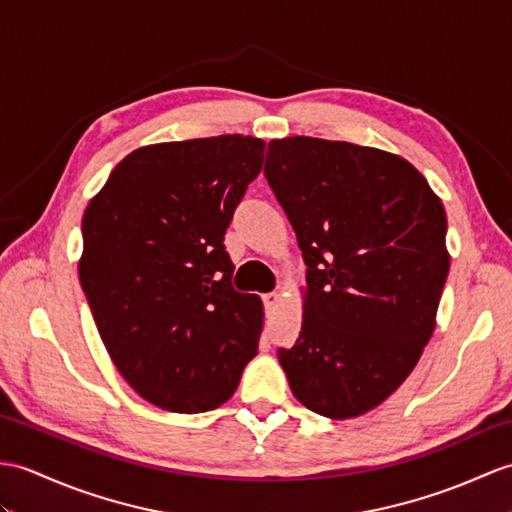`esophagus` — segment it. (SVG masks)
Here are the masks:
<instances>
[{
  "mask_svg": "<svg viewBox=\"0 0 512 512\" xmlns=\"http://www.w3.org/2000/svg\"><path fill=\"white\" fill-rule=\"evenodd\" d=\"M279 301H281V294H279V292H268V294H264L266 310H272V307H277Z\"/></svg>",
  "mask_w": 512,
  "mask_h": 512,
  "instance_id": "34e87169",
  "label": "esophagus"
}]
</instances>
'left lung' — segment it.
<instances>
[{
	"instance_id": "8db88e82",
	"label": "left lung",
	"mask_w": 512,
	"mask_h": 512,
	"mask_svg": "<svg viewBox=\"0 0 512 512\" xmlns=\"http://www.w3.org/2000/svg\"><path fill=\"white\" fill-rule=\"evenodd\" d=\"M264 174L307 266L303 327L279 364L305 408L360 417L432 338L449 272L443 202L406 159L349 141L272 139Z\"/></svg>"
}]
</instances>
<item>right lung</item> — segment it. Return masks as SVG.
Listing matches in <instances>:
<instances>
[{
    "label": "right lung",
    "instance_id": "right-lung-1",
    "mask_svg": "<svg viewBox=\"0 0 512 512\" xmlns=\"http://www.w3.org/2000/svg\"><path fill=\"white\" fill-rule=\"evenodd\" d=\"M264 148L242 135L139 148L82 218L95 327L126 382L163 410L222 406L257 355L264 305L233 288L224 233Z\"/></svg>",
    "mask_w": 512,
    "mask_h": 512
}]
</instances>
